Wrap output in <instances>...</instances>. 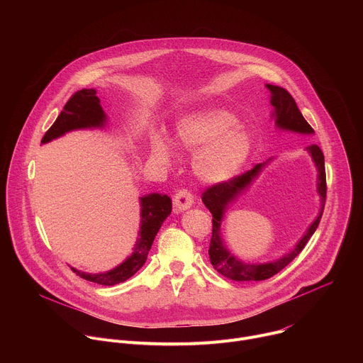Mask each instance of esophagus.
I'll use <instances>...</instances> for the list:
<instances>
[{
  "label": "esophagus",
  "instance_id": "1",
  "mask_svg": "<svg viewBox=\"0 0 363 363\" xmlns=\"http://www.w3.org/2000/svg\"><path fill=\"white\" fill-rule=\"evenodd\" d=\"M192 202H194V196H192L191 191H188L185 188L178 189L174 195V206L178 211H184V210L189 208Z\"/></svg>",
  "mask_w": 363,
  "mask_h": 363
}]
</instances>
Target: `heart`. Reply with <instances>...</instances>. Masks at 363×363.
<instances>
[{
	"label": "heart",
	"mask_w": 363,
	"mask_h": 363,
	"mask_svg": "<svg viewBox=\"0 0 363 363\" xmlns=\"http://www.w3.org/2000/svg\"><path fill=\"white\" fill-rule=\"evenodd\" d=\"M237 123V118L223 109L199 111L179 121L178 145L189 150L201 147L194 161V168L201 179L211 184L228 181L247 161L251 140ZM152 150L155 157L164 162L172 157L169 143L160 136L153 139Z\"/></svg>",
	"instance_id": "obj_1"
}]
</instances>
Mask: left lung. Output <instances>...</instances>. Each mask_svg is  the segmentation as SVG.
I'll return each mask as SVG.
<instances>
[{
	"label": "left lung",
	"mask_w": 363,
	"mask_h": 363,
	"mask_svg": "<svg viewBox=\"0 0 363 363\" xmlns=\"http://www.w3.org/2000/svg\"><path fill=\"white\" fill-rule=\"evenodd\" d=\"M267 89L272 91V105L274 108L273 115H274V119H276V123L279 128L289 129V130L298 132V133H313L315 132L313 128L310 126L307 123V121L303 118L293 96L286 89L273 86V84H267ZM307 150L310 152V155H312V158L319 169L318 191L322 196V210H320L318 218L315 220V223L308 227L304 237L298 241L296 248L293 251H290L289 254H286L283 258H280V260H276L273 263L245 264V263L237 260L233 254L228 252V250L223 245V241L220 238V225H221V218H223V213L225 210V206L228 205V202H231L237 196L238 192H241L251 182V179L258 172H260L263 165L257 164L252 169H250L241 175L233 177L228 181L217 182L202 192V195H201L202 202L213 214V235H211V241H210L208 254H210L211 264L220 274H223L227 279L235 280V281L267 280V279L273 277L274 274H277L279 272H281L287 264H290L294 258L301 252V250L304 248V245L307 244L310 237L313 235V233L316 231V228L320 223V218L323 216L328 186H326V171H325L323 152L315 143L307 146Z\"/></svg>",
	"instance_id": "left-lung-1"
}]
</instances>
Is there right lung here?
Segmentation results:
<instances>
[{
  "mask_svg": "<svg viewBox=\"0 0 363 363\" xmlns=\"http://www.w3.org/2000/svg\"><path fill=\"white\" fill-rule=\"evenodd\" d=\"M105 119L106 116L103 113L100 100L96 96V90L82 89L67 100L63 112L45 132L41 143L50 142L51 139H56L73 129L103 126ZM140 206L142 224L139 238L135 244L133 252L128 257V260L118 266L115 270L103 274H87L73 270L79 277L101 286H115L130 279L145 264L155 235L160 231L165 218L171 214L172 201L168 195L150 194L140 198Z\"/></svg>",
  "mask_w": 363,
  "mask_h": 363,
  "instance_id": "right-lung-1",
  "label": "right lung"
}]
</instances>
